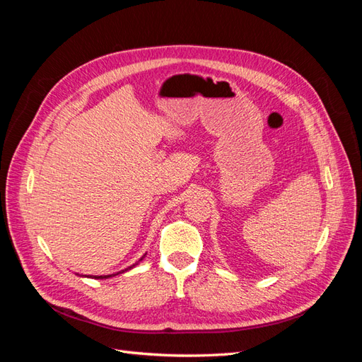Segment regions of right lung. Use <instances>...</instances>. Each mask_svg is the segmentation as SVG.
Masks as SVG:
<instances>
[{"label":"right lung","mask_w":362,"mask_h":362,"mask_svg":"<svg viewBox=\"0 0 362 362\" xmlns=\"http://www.w3.org/2000/svg\"><path fill=\"white\" fill-rule=\"evenodd\" d=\"M141 259H144V257H141L139 261H141ZM139 261L136 262V264H133V266H129V267H127L125 270H122V272H117V273H113V275H104V276H87V275H84V276H87V278H95V279H107V278H112V276H116V275H119V273H124V272H127V270H131V269H133L134 266H137L139 264Z\"/></svg>","instance_id":"obj_1"}]
</instances>
